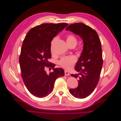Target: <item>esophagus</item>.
<instances>
[{
    "label": "esophagus",
    "instance_id": "obj_1",
    "mask_svg": "<svg viewBox=\"0 0 121 121\" xmlns=\"http://www.w3.org/2000/svg\"><path fill=\"white\" fill-rule=\"evenodd\" d=\"M65 76H69V73L68 71H67V70H65Z\"/></svg>",
    "mask_w": 121,
    "mask_h": 121
}]
</instances>
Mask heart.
I'll use <instances>...</instances> for the list:
<instances>
[{
    "label": "heart",
    "mask_w": 121,
    "mask_h": 121,
    "mask_svg": "<svg viewBox=\"0 0 121 121\" xmlns=\"http://www.w3.org/2000/svg\"><path fill=\"white\" fill-rule=\"evenodd\" d=\"M57 39V37L53 39L51 43V51L52 52V48ZM66 42L69 46L71 45H76L77 39L76 37L72 34H68L66 36ZM77 58L74 56H66L61 58L59 61V65L63 68L66 69H69L72 68L77 62Z\"/></svg>",
    "instance_id": "b5f03b06"
}]
</instances>
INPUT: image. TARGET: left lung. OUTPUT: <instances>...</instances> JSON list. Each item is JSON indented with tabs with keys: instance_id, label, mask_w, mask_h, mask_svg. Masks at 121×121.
I'll use <instances>...</instances> for the list:
<instances>
[{
	"instance_id": "8db88e82",
	"label": "left lung",
	"mask_w": 121,
	"mask_h": 121,
	"mask_svg": "<svg viewBox=\"0 0 121 121\" xmlns=\"http://www.w3.org/2000/svg\"><path fill=\"white\" fill-rule=\"evenodd\" d=\"M66 30L79 35L84 43L75 67L78 73L71 75L79 80L78 86L69 91L77 98H85L93 91L99 80L103 64L101 42L96 31L82 23L71 24Z\"/></svg>"
}]
</instances>
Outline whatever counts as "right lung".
Segmentation results:
<instances>
[{
  "label": "right lung",
  "mask_w": 121,
  "mask_h": 121,
  "mask_svg": "<svg viewBox=\"0 0 121 121\" xmlns=\"http://www.w3.org/2000/svg\"><path fill=\"white\" fill-rule=\"evenodd\" d=\"M68 25L67 23L41 24L30 29L23 40L19 59L21 77L27 89L37 97L50 94L55 80L65 75L62 69L54 68L55 65L49 60L52 39ZM45 66L54 71L47 75Z\"/></svg>",
  "instance_id": "add662e5"
}]
</instances>
